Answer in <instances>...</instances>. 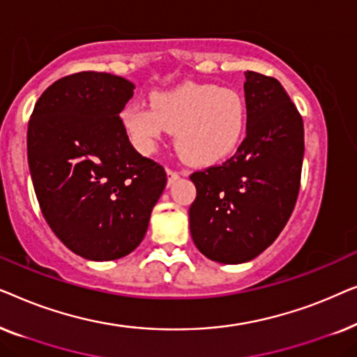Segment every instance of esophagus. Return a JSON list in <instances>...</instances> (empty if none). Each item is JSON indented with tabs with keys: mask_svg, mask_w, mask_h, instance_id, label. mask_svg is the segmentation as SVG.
<instances>
[{
	"mask_svg": "<svg viewBox=\"0 0 357 357\" xmlns=\"http://www.w3.org/2000/svg\"><path fill=\"white\" fill-rule=\"evenodd\" d=\"M183 175H187V174L183 172ZM178 177H180L178 172H175V170H172V169H167V185L169 187L172 183H175V180H178Z\"/></svg>",
	"mask_w": 357,
	"mask_h": 357,
	"instance_id": "1",
	"label": "esophagus"
}]
</instances>
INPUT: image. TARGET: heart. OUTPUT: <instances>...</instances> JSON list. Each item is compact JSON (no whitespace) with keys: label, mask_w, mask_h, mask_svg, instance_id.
<instances>
[{"label":"heart","mask_w":357,"mask_h":357,"mask_svg":"<svg viewBox=\"0 0 357 357\" xmlns=\"http://www.w3.org/2000/svg\"><path fill=\"white\" fill-rule=\"evenodd\" d=\"M149 107L128 104L120 112L121 128L143 154L153 153L169 131L185 162L208 165L232 154L245 135L247 100L232 87L183 82L153 92Z\"/></svg>","instance_id":"1"}]
</instances>
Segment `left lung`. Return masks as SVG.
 Listing matches in <instances>:
<instances>
[{
  "mask_svg": "<svg viewBox=\"0 0 357 357\" xmlns=\"http://www.w3.org/2000/svg\"><path fill=\"white\" fill-rule=\"evenodd\" d=\"M243 91L247 136L237 153L190 175L195 245L226 265L250 261L276 241L296 206L304 159V123L281 82L247 71Z\"/></svg>",
  "mask_w": 357,
  "mask_h": 357,
  "instance_id": "left-lung-1",
  "label": "left lung"
}]
</instances>
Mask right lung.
<instances>
[{"instance_id": "add662e5", "label": "right lung", "mask_w": 357, "mask_h": 357, "mask_svg": "<svg viewBox=\"0 0 357 357\" xmlns=\"http://www.w3.org/2000/svg\"><path fill=\"white\" fill-rule=\"evenodd\" d=\"M133 91L125 77L76 73L43 92L29 121V170L43 218L71 252L92 261L139 245L167 183L120 125Z\"/></svg>"}]
</instances>
